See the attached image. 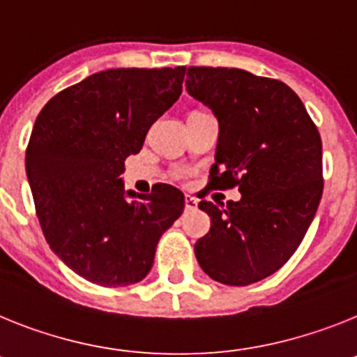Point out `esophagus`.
Here are the masks:
<instances>
[{"label": "esophagus", "instance_id": "1", "mask_svg": "<svg viewBox=\"0 0 357 357\" xmlns=\"http://www.w3.org/2000/svg\"><path fill=\"white\" fill-rule=\"evenodd\" d=\"M197 208V199L192 196H185V210L192 212V210Z\"/></svg>", "mask_w": 357, "mask_h": 357}]
</instances>
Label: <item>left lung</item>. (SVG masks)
Listing matches in <instances>:
<instances>
[{"label":"left lung","mask_w":357,"mask_h":357,"mask_svg":"<svg viewBox=\"0 0 357 357\" xmlns=\"http://www.w3.org/2000/svg\"><path fill=\"white\" fill-rule=\"evenodd\" d=\"M185 71L187 91L219 120L210 190L241 192L226 206L201 201L212 226L194 252L210 278L248 286L278 271L307 234L324 192L320 132L282 80L237 68Z\"/></svg>","instance_id":"1"}]
</instances>
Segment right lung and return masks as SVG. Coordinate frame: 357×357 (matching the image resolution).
Returning <instances> with one entry per match:
<instances>
[{
  "mask_svg": "<svg viewBox=\"0 0 357 357\" xmlns=\"http://www.w3.org/2000/svg\"><path fill=\"white\" fill-rule=\"evenodd\" d=\"M185 66L116 68L50 98L24 167L46 243L70 269L104 287L144 280L161 234L185 208L178 188L123 192L120 174L149 127L181 95ZM132 197L127 200L126 196Z\"/></svg>",
  "mask_w": 357,
  "mask_h": 357,
  "instance_id": "obj_1",
  "label": "right lung"
}]
</instances>
